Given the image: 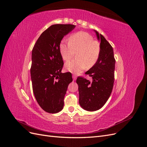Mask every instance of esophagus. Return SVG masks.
I'll return each mask as SVG.
<instances>
[{"instance_id":"esophagus-1","label":"esophagus","mask_w":147,"mask_h":147,"mask_svg":"<svg viewBox=\"0 0 147 147\" xmlns=\"http://www.w3.org/2000/svg\"><path fill=\"white\" fill-rule=\"evenodd\" d=\"M76 78H77V75L74 74L73 75V80H76Z\"/></svg>"}]
</instances>
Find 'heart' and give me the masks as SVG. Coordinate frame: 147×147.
Returning a JSON list of instances; mask_svg holds the SVG:
<instances>
[{
	"label": "heart",
	"instance_id": "obj_1",
	"mask_svg": "<svg viewBox=\"0 0 147 147\" xmlns=\"http://www.w3.org/2000/svg\"><path fill=\"white\" fill-rule=\"evenodd\" d=\"M60 54L67 61L76 53V59L65 64V69L73 73H79L86 68H91L98 61L100 47L92 36L84 32L74 33L69 38V42L63 40L59 44Z\"/></svg>",
	"mask_w": 147,
	"mask_h": 147
}]
</instances>
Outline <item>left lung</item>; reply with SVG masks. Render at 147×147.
Masks as SVG:
<instances>
[{
    "mask_svg": "<svg viewBox=\"0 0 147 147\" xmlns=\"http://www.w3.org/2000/svg\"><path fill=\"white\" fill-rule=\"evenodd\" d=\"M97 38L100 40V53L96 65L86 73L92 77L89 81L84 77L79 76V103L88 111L99 110L106 104L111 94L114 82L115 59L114 50L106 39L96 31Z\"/></svg>",
    "mask_w": 147,
    "mask_h": 147,
    "instance_id": "obj_1",
    "label": "left lung"
}]
</instances>
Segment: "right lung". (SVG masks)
I'll use <instances>...</instances> for the list:
<instances>
[{"label": "right lung", "mask_w": 147, "mask_h": 147, "mask_svg": "<svg viewBox=\"0 0 147 147\" xmlns=\"http://www.w3.org/2000/svg\"><path fill=\"white\" fill-rule=\"evenodd\" d=\"M74 27L71 24L53 25L41 33L33 48V92L39 106L48 113L55 114L63 109L67 86L73 81L71 73H61L64 62L59 44Z\"/></svg>", "instance_id": "add662e5"}]
</instances>
